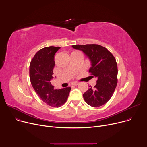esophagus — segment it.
<instances>
[{"mask_svg":"<svg viewBox=\"0 0 147 147\" xmlns=\"http://www.w3.org/2000/svg\"><path fill=\"white\" fill-rule=\"evenodd\" d=\"M78 84V83L77 82H74V83H73V84H72V86H77Z\"/></svg>","mask_w":147,"mask_h":147,"instance_id":"1","label":"esophagus"}]
</instances>
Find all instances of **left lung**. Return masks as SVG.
I'll return each instance as SVG.
<instances>
[{"label": "left lung", "mask_w": 147, "mask_h": 147, "mask_svg": "<svg viewBox=\"0 0 147 147\" xmlns=\"http://www.w3.org/2000/svg\"><path fill=\"white\" fill-rule=\"evenodd\" d=\"M72 47L82 51L88 57L91 66L89 72L98 78L94 88L91 87L83 94L84 99L92 107L103 105L111 98L117 86L118 71L115 57L99 45H76Z\"/></svg>", "instance_id": "8db88e82"}]
</instances>
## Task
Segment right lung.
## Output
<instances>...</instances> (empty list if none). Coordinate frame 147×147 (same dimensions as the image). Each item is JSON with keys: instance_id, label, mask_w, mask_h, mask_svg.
I'll return each instance as SVG.
<instances>
[{"instance_id": "right-lung-1", "label": "right lung", "mask_w": 147, "mask_h": 147, "mask_svg": "<svg viewBox=\"0 0 147 147\" xmlns=\"http://www.w3.org/2000/svg\"><path fill=\"white\" fill-rule=\"evenodd\" d=\"M59 47H47L38 51L30 65V78L31 85L40 99L48 105L59 107L67 100L71 88L56 90L51 84L53 78L54 57L60 49Z\"/></svg>"}]
</instances>
